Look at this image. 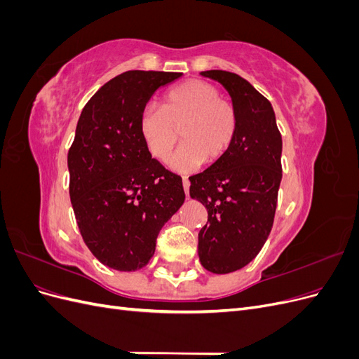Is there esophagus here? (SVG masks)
I'll use <instances>...</instances> for the list:
<instances>
[{
  "label": "esophagus",
  "mask_w": 359,
  "mask_h": 359,
  "mask_svg": "<svg viewBox=\"0 0 359 359\" xmlns=\"http://www.w3.org/2000/svg\"><path fill=\"white\" fill-rule=\"evenodd\" d=\"M182 187H184V193L186 196H189V189H190V181L187 177H182Z\"/></svg>",
  "instance_id": "esophagus-1"
}]
</instances>
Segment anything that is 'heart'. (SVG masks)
<instances>
[{
  "label": "heart",
  "instance_id": "obj_1",
  "mask_svg": "<svg viewBox=\"0 0 359 359\" xmlns=\"http://www.w3.org/2000/svg\"><path fill=\"white\" fill-rule=\"evenodd\" d=\"M139 135L148 154L161 161L181 136L186 142L173 153L169 166L190 172L206 160L217 163L231 149L238 132L235 106L222 99L217 86L186 81L163 95L161 109L147 106L139 115Z\"/></svg>",
  "mask_w": 359,
  "mask_h": 359
}]
</instances>
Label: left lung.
<instances>
[{"instance_id":"1","label":"left lung","mask_w":359,"mask_h":359,"mask_svg":"<svg viewBox=\"0 0 359 359\" xmlns=\"http://www.w3.org/2000/svg\"><path fill=\"white\" fill-rule=\"evenodd\" d=\"M220 82L238 112V132L227 154L190 177V198L208 211L198 253L205 269H241L264 247L274 222L281 181V135L273 106L241 76L201 72Z\"/></svg>"}]
</instances>
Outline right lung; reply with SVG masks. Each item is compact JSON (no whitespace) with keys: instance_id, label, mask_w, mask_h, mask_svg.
<instances>
[{"instance_id":"add662e5","label":"right lung","mask_w":359,"mask_h":359,"mask_svg":"<svg viewBox=\"0 0 359 359\" xmlns=\"http://www.w3.org/2000/svg\"><path fill=\"white\" fill-rule=\"evenodd\" d=\"M182 73L130 70L85 104L69 149L70 201L82 240L106 266L144 268L160 229L186 199L182 180L148 154L139 115Z\"/></svg>"}]
</instances>
